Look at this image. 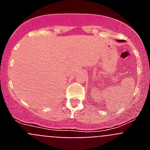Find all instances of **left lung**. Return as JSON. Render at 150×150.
<instances>
[{"label":"left lung","instance_id":"8db88e82","mask_svg":"<svg viewBox=\"0 0 150 150\" xmlns=\"http://www.w3.org/2000/svg\"><path fill=\"white\" fill-rule=\"evenodd\" d=\"M118 41H120V42H122V41H123V40H118Z\"/></svg>","mask_w":150,"mask_h":150}]
</instances>
